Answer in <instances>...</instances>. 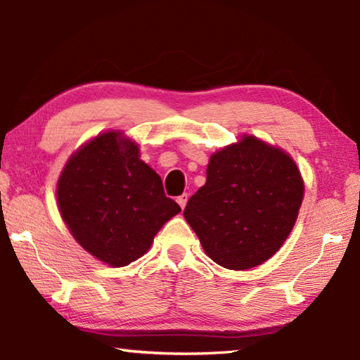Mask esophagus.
I'll return each instance as SVG.
<instances>
[{
	"instance_id": "34e87169",
	"label": "esophagus",
	"mask_w": 360,
	"mask_h": 360,
	"mask_svg": "<svg viewBox=\"0 0 360 360\" xmlns=\"http://www.w3.org/2000/svg\"><path fill=\"white\" fill-rule=\"evenodd\" d=\"M187 198H188V195H187V193H182V195H179L178 198H176V202L179 203V206H181L182 210L186 208V205H187Z\"/></svg>"
}]
</instances>
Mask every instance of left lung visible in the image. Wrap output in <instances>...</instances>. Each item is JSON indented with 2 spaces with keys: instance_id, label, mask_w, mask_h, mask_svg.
Returning <instances> with one entry per match:
<instances>
[{
  "instance_id": "1",
  "label": "left lung",
  "mask_w": 360,
  "mask_h": 360,
  "mask_svg": "<svg viewBox=\"0 0 360 360\" xmlns=\"http://www.w3.org/2000/svg\"><path fill=\"white\" fill-rule=\"evenodd\" d=\"M303 188L284 150L245 135L211 155L205 186L188 198L184 217L210 259L229 270H248L283 246Z\"/></svg>"
}]
</instances>
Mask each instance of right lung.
<instances>
[{
    "label": "right lung",
    "mask_w": 360,
    "mask_h": 360,
    "mask_svg": "<svg viewBox=\"0 0 360 360\" xmlns=\"http://www.w3.org/2000/svg\"><path fill=\"white\" fill-rule=\"evenodd\" d=\"M60 214L85 251L125 266L150 248L157 231L181 211L160 176L120 131L90 139L66 162L57 184Z\"/></svg>",
    "instance_id": "obj_1"
}]
</instances>
